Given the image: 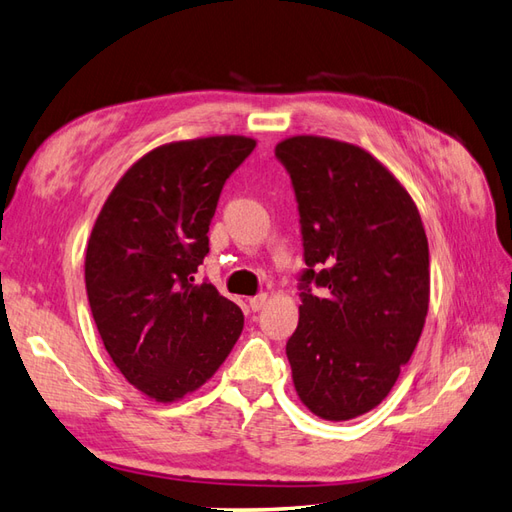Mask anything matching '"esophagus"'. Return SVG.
Returning <instances> with one entry per match:
<instances>
[{
	"mask_svg": "<svg viewBox=\"0 0 512 512\" xmlns=\"http://www.w3.org/2000/svg\"><path fill=\"white\" fill-rule=\"evenodd\" d=\"M266 301H268L266 294H257V296H253V299H248V307H251L253 312H259L261 307L266 305Z\"/></svg>",
	"mask_w": 512,
	"mask_h": 512,
	"instance_id": "obj_1",
	"label": "esophagus"
}]
</instances>
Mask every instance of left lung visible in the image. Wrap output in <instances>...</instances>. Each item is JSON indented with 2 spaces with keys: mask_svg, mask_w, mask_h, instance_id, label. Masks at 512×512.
Returning <instances> with one entry per match:
<instances>
[{
  "mask_svg": "<svg viewBox=\"0 0 512 512\" xmlns=\"http://www.w3.org/2000/svg\"><path fill=\"white\" fill-rule=\"evenodd\" d=\"M275 157L299 205L305 270L285 344L294 388L316 417L373 410L412 358L430 303V248L410 194L366 150L299 135Z\"/></svg>",
  "mask_w": 512,
  "mask_h": 512,
  "instance_id": "8db88e82",
  "label": "left lung"
}]
</instances>
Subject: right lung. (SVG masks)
<instances>
[{
  "label": "right lung",
  "mask_w": 512,
  "mask_h": 512,
  "mask_svg": "<svg viewBox=\"0 0 512 512\" xmlns=\"http://www.w3.org/2000/svg\"><path fill=\"white\" fill-rule=\"evenodd\" d=\"M253 148L240 135L154 148L95 220L85 257L95 327L122 375L157 401L200 388L242 334L240 307L194 275L222 187Z\"/></svg>",
  "instance_id": "1"
}]
</instances>
